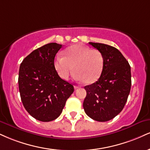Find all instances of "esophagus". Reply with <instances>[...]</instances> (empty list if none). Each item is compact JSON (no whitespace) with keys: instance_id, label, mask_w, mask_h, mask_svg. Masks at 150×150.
<instances>
[{"instance_id":"esophagus-1","label":"esophagus","mask_w":150,"mask_h":150,"mask_svg":"<svg viewBox=\"0 0 150 150\" xmlns=\"http://www.w3.org/2000/svg\"><path fill=\"white\" fill-rule=\"evenodd\" d=\"M74 88H75V89H79V88H80V86H74Z\"/></svg>"}]
</instances>
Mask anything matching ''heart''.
<instances>
[{"mask_svg": "<svg viewBox=\"0 0 150 150\" xmlns=\"http://www.w3.org/2000/svg\"><path fill=\"white\" fill-rule=\"evenodd\" d=\"M64 55H57L54 62L56 70L64 80H68L73 73V67L76 78L86 84L96 82L101 76L104 58L98 50L77 44L66 49Z\"/></svg>", "mask_w": 150, "mask_h": 150, "instance_id": "1", "label": "heart"}]
</instances>
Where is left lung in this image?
Returning <instances> with one entry per match:
<instances>
[{"mask_svg": "<svg viewBox=\"0 0 150 150\" xmlns=\"http://www.w3.org/2000/svg\"><path fill=\"white\" fill-rule=\"evenodd\" d=\"M102 53L104 68L98 81L84 86L86 91L83 108L90 118L98 122L113 119L123 110L131 86V66L114 47L89 42Z\"/></svg>", "mask_w": 150, "mask_h": 150, "instance_id": "8db88e82", "label": "left lung"}]
</instances>
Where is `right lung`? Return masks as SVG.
Listing matches in <instances>:
<instances>
[{
    "mask_svg": "<svg viewBox=\"0 0 150 150\" xmlns=\"http://www.w3.org/2000/svg\"><path fill=\"white\" fill-rule=\"evenodd\" d=\"M61 47L52 42L36 49L19 67L18 83L23 107L41 122L56 120L74 91L73 84L59 77L54 65Z\"/></svg>",
    "mask_w": 150,
    "mask_h": 150,
    "instance_id": "1",
    "label": "right lung"
}]
</instances>
